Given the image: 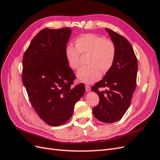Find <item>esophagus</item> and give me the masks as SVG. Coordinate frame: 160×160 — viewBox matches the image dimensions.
<instances>
[{
  "label": "esophagus",
  "mask_w": 160,
  "mask_h": 160,
  "mask_svg": "<svg viewBox=\"0 0 160 160\" xmlns=\"http://www.w3.org/2000/svg\"><path fill=\"white\" fill-rule=\"evenodd\" d=\"M85 90L86 91H89L91 90V87L89 85H85Z\"/></svg>",
  "instance_id": "obj_1"
}]
</instances>
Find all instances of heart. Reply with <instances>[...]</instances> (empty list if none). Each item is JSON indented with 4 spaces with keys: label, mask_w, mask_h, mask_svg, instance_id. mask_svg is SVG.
Returning <instances> with one entry per match:
<instances>
[{
    "label": "heart",
    "mask_w": 160,
    "mask_h": 160,
    "mask_svg": "<svg viewBox=\"0 0 160 160\" xmlns=\"http://www.w3.org/2000/svg\"><path fill=\"white\" fill-rule=\"evenodd\" d=\"M65 57L71 69L76 70L80 66L81 56H86V64L79 70L77 77L85 83H92L101 78V72L106 73L114 64L116 57L115 43L93 33L83 34L77 37L75 46L65 47Z\"/></svg>",
    "instance_id": "obj_1"
}]
</instances>
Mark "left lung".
Instances as JSON below:
<instances>
[{"mask_svg": "<svg viewBox=\"0 0 160 160\" xmlns=\"http://www.w3.org/2000/svg\"><path fill=\"white\" fill-rule=\"evenodd\" d=\"M105 30L115 43L116 57L112 68L91 88L99 97L92 111L100 122L113 123L123 117L131 103L136 88L138 60L126 38L109 28ZM100 88L106 89L99 91Z\"/></svg>", "mask_w": 160, "mask_h": 160, "instance_id": "1", "label": "left lung"}]
</instances>
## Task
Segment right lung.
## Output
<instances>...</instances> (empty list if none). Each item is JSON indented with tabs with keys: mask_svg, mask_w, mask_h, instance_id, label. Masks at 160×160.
Returning a JSON list of instances; mask_svg holds the SVG:
<instances>
[{
	"mask_svg": "<svg viewBox=\"0 0 160 160\" xmlns=\"http://www.w3.org/2000/svg\"><path fill=\"white\" fill-rule=\"evenodd\" d=\"M71 30L44 28L24 53L22 80L33 109L51 126L65 123L85 93V85L73 86L74 72L67 63L65 47Z\"/></svg>",
	"mask_w": 160,
	"mask_h": 160,
	"instance_id": "1",
	"label": "right lung"
}]
</instances>
